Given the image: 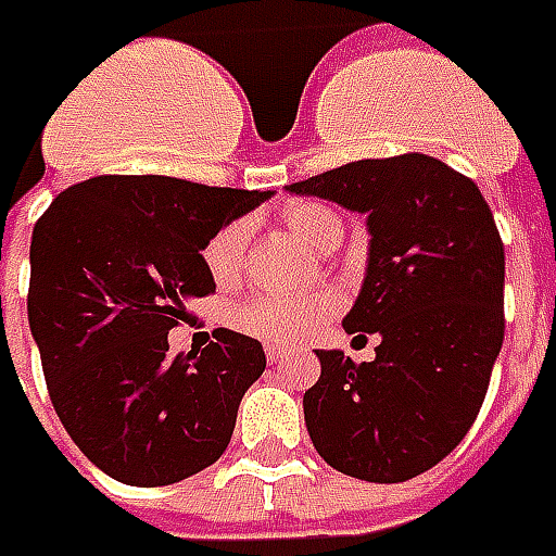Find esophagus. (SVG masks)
<instances>
[{
	"label": "esophagus",
	"mask_w": 556,
	"mask_h": 556,
	"mask_svg": "<svg viewBox=\"0 0 556 556\" xmlns=\"http://www.w3.org/2000/svg\"><path fill=\"white\" fill-rule=\"evenodd\" d=\"M266 359H269L271 365H281L285 359H290V350L278 348V344H269V348H266Z\"/></svg>",
	"instance_id": "1"
}]
</instances>
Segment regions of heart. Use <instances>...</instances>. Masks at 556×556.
<instances>
[{
    "instance_id": "b5f03b06",
    "label": "heart",
    "mask_w": 556,
    "mask_h": 556,
    "mask_svg": "<svg viewBox=\"0 0 556 556\" xmlns=\"http://www.w3.org/2000/svg\"><path fill=\"white\" fill-rule=\"evenodd\" d=\"M281 222L302 245L311 251H332L341 236L344 222L338 212L320 203L296 200L281 208ZM248 254V224L227 222L208 236L203 245V263L208 278L218 287H230L242 278ZM338 311V296L329 290H317L308 296H254L233 311V326L239 332L269 341V344H296L308 338L323 320Z\"/></svg>"
}]
</instances>
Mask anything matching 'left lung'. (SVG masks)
Instances as JSON below:
<instances>
[{
	"instance_id": "1",
	"label": "left lung",
	"mask_w": 556,
	"mask_h": 556,
	"mask_svg": "<svg viewBox=\"0 0 556 556\" xmlns=\"http://www.w3.org/2000/svg\"><path fill=\"white\" fill-rule=\"evenodd\" d=\"M290 191L368 215V271L344 329L380 338L374 362L317 350L320 380L302 401L311 443L365 482L413 479L470 431L503 348L494 215L473 179L419 152L353 161Z\"/></svg>"
}]
</instances>
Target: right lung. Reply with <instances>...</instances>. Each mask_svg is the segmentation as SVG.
<instances>
[{
  "label": "right lung",
  "mask_w": 556,
  "mask_h": 556,
  "mask_svg": "<svg viewBox=\"0 0 556 556\" xmlns=\"http://www.w3.org/2000/svg\"><path fill=\"white\" fill-rule=\"evenodd\" d=\"M269 191L173 176H96L33 230L29 329L59 422L98 470L159 488L222 458L239 401L266 368L257 338L218 329L173 356L167 332L215 293L203 245Z\"/></svg>",
  "instance_id": "obj_1"
}]
</instances>
